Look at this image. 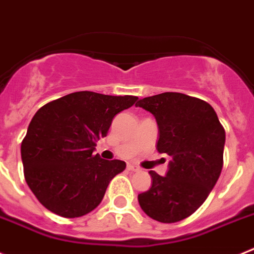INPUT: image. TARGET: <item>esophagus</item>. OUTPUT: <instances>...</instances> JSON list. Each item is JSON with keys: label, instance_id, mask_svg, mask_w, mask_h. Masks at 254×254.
Here are the masks:
<instances>
[{"label": "esophagus", "instance_id": "esophagus-1", "mask_svg": "<svg viewBox=\"0 0 254 254\" xmlns=\"http://www.w3.org/2000/svg\"><path fill=\"white\" fill-rule=\"evenodd\" d=\"M127 170L129 171H134V173H136V171H140V169L136 165H133V164H129L127 165Z\"/></svg>", "mask_w": 254, "mask_h": 254}]
</instances>
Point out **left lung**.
Wrapping results in <instances>:
<instances>
[{"instance_id":"left-lung-1","label":"left lung","mask_w":254,"mask_h":254,"mask_svg":"<svg viewBox=\"0 0 254 254\" xmlns=\"http://www.w3.org/2000/svg\"><path fill=\"white\" fill-rule=\"evenodd\" d=\"M157 121V151L171 160L165 176L149 171L152 187L138 194L140 208L156 221L171 224L197 211L222 170L225 130L209 103L175 92L136 102Z\"/></svg>"}]
</instances>
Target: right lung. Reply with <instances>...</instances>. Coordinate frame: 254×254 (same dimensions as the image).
Returning <instances> with one entry per match:
<instances>
[{
  "mask_svg": "<svg viewBox=\"0 0 254 254\" xmlns=\"http://www.w3.org/2000/svg\"><path fill=\"white\" fill-rule=\"evenodd\" d=\"M134 96L75 92L35 112L21 143L24 176L37 199L51 212L74 219L101 203L120 160L94 154L112 119L136 102Z\"/></svg>",
  "mask_w": 254,
  "mask_h": 254,
  "instance_id": "right-lung-1",
  "label": "right lung"
}]
</instances>
